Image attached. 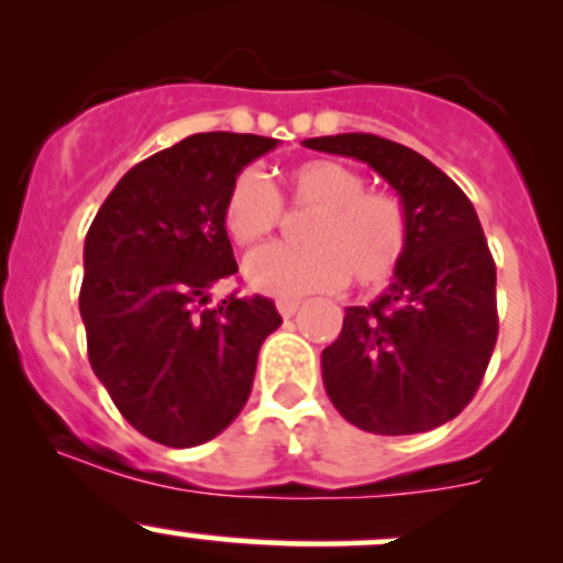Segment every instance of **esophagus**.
I'll list each match as a JSON object with an SVG mask.
<instances>
[{
  "label": "esophagus",
  "instance_id": "obj_1",
  "mask_svg": "<svg viewBox=\"0 0 563 563\" xmlns=\"http://www.w3.org/2000/svg\"><path fill=\"white\" fill-rule=\"evenodd\" d=\"M277 310H280L283 318H291L299 310L297 299H277Z\"/></svg>",
  "mask_w": 563,
  "mask_h": 563
}]
</instances>
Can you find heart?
Wrapping results in <instances>:
<instances>
[{
    "label": "heart",
    "mask_w": 563,
    "mask_h": 563,
    "mask_svg": "<svg viewBox=\"0 0 563 563\" xmlns=\"http://www.w3.org/2000/svg\"><path fill=\"white\" fill-rule=\"evenodd\" d=\"M288 198L313 218L302 231L308 247L272 245L247 258L255 291L302 297L332 291L345 277L360 288H382L400 269L408 250V209L395 192L365 190V179L338 161H308L288 168ZM275 187L255 168L234 176L223 203V225L240 247L264 242L280 225Z\"/></svg>",
    "instance_id": "b5f03b06"
}]
</instances>
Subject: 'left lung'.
<instances>
[{
    "mask_svg": "<svg viewBox=\"0 0 563 563\" xmlns=\"http://www.w3.org/2000/svg\"><path fill=\"white\" fill-rule=\"evenodd\" d=\"M308 150L367 163L408 209V250L389 288L345 308L321 354L329 400L356 428L411 435L455 419L479 389L498 338L496 261L474 203L428 157L371 133Z\"/></svg>",
    "mask_w": 563,
    "mask_h": 563,
    "instance_id": "1",
    "label": "left lung"
}]
</instances>
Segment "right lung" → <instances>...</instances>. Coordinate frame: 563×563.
I'll use <instances>...</instances> for the list:
<instances>
[{
    "label": "right lung",
    "instance_id": "1",
    "mask_svg": "<svg viewBox=\"0 0 563 563\" xmlns=\"http://www.w3.org/2000/svg\"><path fill=\"white\" fill-rule=\"evenodd\" d=\"M253 133H196L119 179L89 225L78 294L89 365L146 439L198 446L253 389L258 349L283 323L266 297L209 288L236 275L223 225L234 176L275 150Z\"/></svg>",
    "mask_w": 563,
    "mask_h": 563
}]
</instances>
